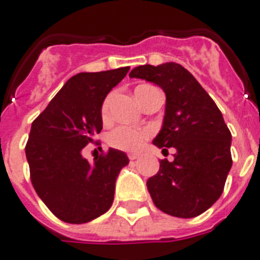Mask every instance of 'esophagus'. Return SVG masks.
Instances as JSON below:
<instances>
[{
  "label": "esophagus",
  "instance_id": "esophagus-1",
  "mask_svg": "<svg viewBox=\"0 0 260 260\" xmlns=\"http://www.w3.org/2000/svg\"><path fill=\"white\" fill-rule=\"evenodd\" d=\"M137 157H139V154H137V153H129V154H128V158H129L131 161L136 160Z\"/></svg>",
  "mask_w": 260,
  "mask_h": 260
}]
</instances>
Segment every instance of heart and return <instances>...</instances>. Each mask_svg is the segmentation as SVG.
<instances>
[{
    "label": "heart",
    "mask_w": 260,
    "mask_h": 260,
    "mask_svg": "<svg viewBox=\"0 0 260 260\" xmlns=\"http://www.w3.org/2000/svg\"><path fill=\"white\" fill-rule=\"evenodd\" d=\"M150 86L143 84V86L136 87L135 93L139 95L141 91L145 88H149ZM110 106H111V95L104 99L103 104H102V119L108 120L110 117ZM150 137V131L148 128H137V126L131 125H119L116 128H113L108 134V144L111 147L116 148L120 150H126V152H135L139 150L144 145V143Z\"/></svg>",
    "instance_id": "1"
}]
</instances>
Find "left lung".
Instances as JSON below:
<instances>
[{
	"label": "left lung",
	"instance_id": "obj_1",
	"mask_svg": "<svg viewBox=\"0 0 260 260\" xmlns=\"http://www.w3.org/2000/svg\"><path fill=\"white\" fill-rule=\"evenodd\" d=\"M129 78L156 83L167 95L165 117L154 145L177 150L160 161L147 181L157 209L173 217L202 214L221 197L233 165L231 134L221 111L186 69L169 62L135 67Z\"/></svg>",
	"mask_w": 260,
	"mask_h": 260
}]
</instances>
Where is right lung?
<instances>
[{"label":"right lung","mask_w":260,"mask_h":260,"mask_svg":"<svg viewBox=\"0 0 260 260\" xmlns=\"http://www.w3.org/2000/svg\"><path fill=\"white\" fill-rule=\"evenodd\" d=\"M129 67L80 73L70 78L31 124L26 143L30 180L52 214L67 223H86L113 202L115 182L129 162L124 152L108 149L89 164L82 149L103 128L102 104Z\"/></svg>","instance_id":"right-lung-1"}]
</instances>
